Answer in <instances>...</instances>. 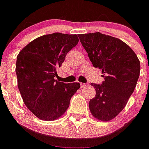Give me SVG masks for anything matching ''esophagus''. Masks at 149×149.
Segmentation results:
<instances>
[{"instance_id":"34e87169","label":"esophagus","mask_w":149,"mask_h":149,"mask_svg":"<svg viewBox=\"0 0 149 149\" xmlns=\"http://www.w3.org/2000/svg\"><path fill=\"white\" fill-rule=\"evenodd\" d=\"M88 84H84V83H81V88H86V86H88Z\"/></svg>"}]
</instances>
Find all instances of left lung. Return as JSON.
Returning <instances> with one entry per match:
<instances>
[{
  "label": "left lung",
  "instance_id": "left-lung-1",
  "mask_svg": "<svg viewBox=\"0 0 149 149\" xmlns=\"http://www.w3.org/2000/svg\"><path fill=\"white\" fill-rule=\"evenodd\" d=\"M81 43L104 81L91 83L95 97L89 101L93 116L102 121L115 118L125 107L139 78L141 64L133 49L115 37L100 32L79 34Z\"/></svg>",
  "mask_w": 149,
  "mask_h": 149
}]
</instances>
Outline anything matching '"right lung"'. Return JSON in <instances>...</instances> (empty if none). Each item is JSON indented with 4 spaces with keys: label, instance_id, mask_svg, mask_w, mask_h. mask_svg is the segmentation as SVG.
I'll return each mask as SVG.
<instances>
[{
    "label": "right lung",
    "instance_id": "right-lung-1",
    "mask_svg": "<svg viewBox=\"0 0 149 149\" xmlns=\"http://www.w3.org/2000/svg\"><path fill=\"white\" fill-rule=\"evenodd\" d=\"M78 42L76 34H46L29 43L18 55V88L26 107L42 120H55L62 116L80 88L79 83L55 79L67 53Z\"/></svg>",
    "mask_w": 149,
    "mask_h": 149
}]
</instances>
